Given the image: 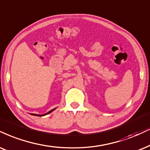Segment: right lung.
Returning <instances> with one entry per match:
<instances>
[{"mask_svg": "<svg viewBox=\"0 0 150 150\" xmlns=\"http://www.w3.org/2000/svg\"><path fill=\"white\" fill-rule=\"evenodd\" d=\"M55 109H52L51 110V111H49V112H48V113H45V114H43V115H37V114H33V113H32L31 115H37V116H43V115H47V114H48V113H51L52 112V111H54V110Z\"/></svg>", "mask_w": 150, "mask_h": 150, "instance_id": "obj_1", "label": "right lung"}]
</instances>
